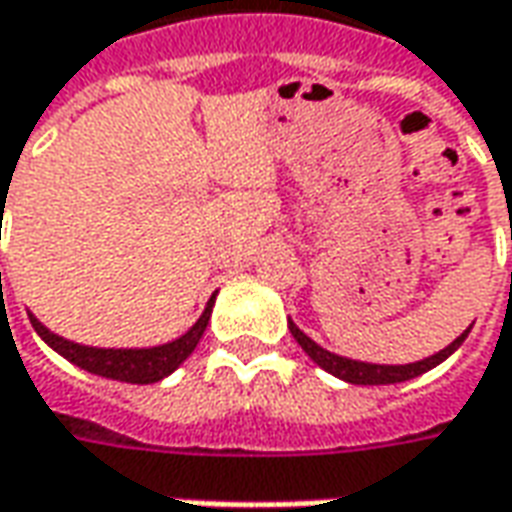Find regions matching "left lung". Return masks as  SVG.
<instances>
[{"instance_id": "8db88e82", "label": "left lung", "mask_w": 512, "mask_h": 512, "mask_svg": "<svg viewBox=\"0 0 512 512\" xmlns=\"http://www.w3.org/2000/svg\"><path fill=\"white\" fill-rule=\"evenodd\" d=\"M290 331L292 337L298 340L303 351L309 354V357L315 359L317 365L323 370H329L331 376H337V379H343V382H351V384H396V382H407V379H415V376H421L426 370H432L435 365H440L443 359L451 357L463 340L468 337V331L460 334L449 348H443L440 354L429 359H421V362H412V365H368V362H357V359H345V357H337V354H331V351H323L320 345L312 343L306 334H303L295 323L290 320Z\"/></svg>"}]
</instances>
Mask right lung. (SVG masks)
<instances>
[{
  "instance_id": "1",
  "label": "right lung",
  "mask_w": 512,
  "mask_h": 512,
  "mask_svg": "<svg viewBox=\"0 0 512 512\" xmlns=\"http://www.w3.org/2000/svg\"><path fill=\"white\" fill-rule=\"evenodd\" d=\"M211 306H214V298L206 306V312L200 315L192 329L183 334L181 340L167 345H158V348H139V351H122V348H88V345H77L63 340L58 334H52L49 329H44L33 315H30V323L33 329L41 334V340L49 343L61 357H66L69 362H74L77 368L88 370V373H97V376H105V379H116V382H130V384H153L158 379L169 376L172 370L181 365L183 359L189 357L195 351V345L200 343L203 331L209 326Z\"/></svg>"
}]
</instances>
